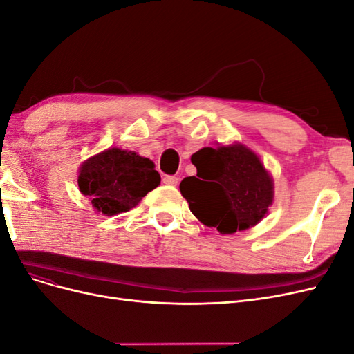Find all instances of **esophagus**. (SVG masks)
<instances>
[{"label":"esophagus","instance_id":"esophagus-1","mask_svg":"<svg viewBox=\"0 0 354 354\" xmlns=\"http://www.w3.org/2000/svg\"><path fill=\"white\" fill-rule=\"evenodd\" d=\"M162 181L167 186H177L178 185V178L176 176H165Z\"/></svg>","mask_w":354,"mask_h":354}]
</instances>
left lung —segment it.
Segmentation results:
<instances>
[{
	"instance_id": "1",
	"label": "left lung",
	"mask_w": 354,
	"mask_h": 354,
	"mask_svg": "<svg viewBox=\"0 0 354 354\" xmlns=\"http://www.w3.org/2000/svg\"><path fill=\"white\" fill-rule=\"evenodd\" d=\"M190 160L198 173L181 180L180 192L202 224L233 234L266 217L274 198L273 177L250 147H202Z\"/></svg>"
}]
</instances>
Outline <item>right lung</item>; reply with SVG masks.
I'll return each instance as SVG.
<instances>
[{
  "label": "right lung",
  "instance_id": "add662e5",
  "mask_svg": "<svg viewBox=\"0 0 354 354\" xmlns=\"http://www.w3.org/2000/svg\"><path fill=\"white\" fill-rule=\"evenodd\" d=\"M159 183L160 176L151 159L120 147L93 155L78 171L80 192L95 211L108 217L130 211Z\"/></svg>",
  "mask_w": 354,
  "mask_h": 354
}]
</instances>
